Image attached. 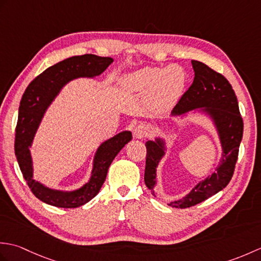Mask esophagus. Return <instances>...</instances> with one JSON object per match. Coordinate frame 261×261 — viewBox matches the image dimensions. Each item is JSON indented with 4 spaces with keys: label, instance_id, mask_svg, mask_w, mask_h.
<instances>
[{
    "label": "esophagus",
    "instance_id": "34e87169",
    "mask_svg": "<svg viewBox=\"0 0 261 261\" xmlns=\"http://www.w3.org/2000/svg\"><path fill=\"white\" fill-rule=\"evenodd\" d=\"M151 130L150 126H148L146 124H138L135 130H134V136L137 139H143V138H147L148 136H150Z\"/></svg>",
    "mask_w": 261,
    "mask_h": 261
}]
</instances>
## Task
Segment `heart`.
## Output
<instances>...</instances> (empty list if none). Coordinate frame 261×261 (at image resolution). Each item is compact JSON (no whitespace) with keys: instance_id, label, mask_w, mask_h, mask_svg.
I'll return each mask as SVG.
<instances>
[{"instance_id":"heart-1","label":"heart","mask_w":261,"mask_h":261,"mask_svg":"<svg viewBox=\"0 0 261 261\" xmlns=\"http://www.w3.org/2000/svg\"><path fill=\"white\" fill-rule=\"evenodd\" d=\"M121 84L132 93L148 90L149 101L160 110H167L179 98L185 85V76L175 65L167 66L163 70L147 67L124 76Z\"/></svg>"}]
</instances>
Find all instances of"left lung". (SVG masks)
<instances>
[{
	"label": "left lung",
	"mask_w": 261,
	"mask_h": 261,
	"mask_svg": "<svg viewBox=\"0 0 261 261\" xmlns=\"http://www.w3.org/2000/svg\"><path fill=\"white\" fill-rule=\"evenodd\" d=\"M192 66L195 73L193 84L176 104L171 115H181L196 109L207 113L219 134L222 157L216 173L199 181L186 196L168 204L176 208L194 206L222 191L229 184L233 176L243 134V121L239 104L229 81L197 60H192ZM146 148L145 182L152 195L156 196V173L159 162L165 156V141L156 138L154 141H147Z\"/></svg>",
	"instance_id": "1"
}]
</instances>
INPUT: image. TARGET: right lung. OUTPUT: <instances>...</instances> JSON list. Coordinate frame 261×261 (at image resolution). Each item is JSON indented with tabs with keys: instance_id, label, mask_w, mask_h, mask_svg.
<instances>
[{
	"instance_id": "right-lung-1",
	"label": "right lung",
	"mask_w": 261,
	"mask_h": 261,
	"mask_svg": "<svg viewBox=\"0 0 261 261\" xmlns=\"http://www.w3.org/2000/svg\"><path fill=\"white\" fill-rule=\"evenodd\" d=\"M112 63L111 57H99L92 54L67 58L37 76L22 96L15 129L14 152L28 186L33 195L43 203L57 207L74 208L90 202L101 190L111 163L132 139L130 131H122L101 143L94 157L91 178L79 190L71 192L51 190L33 179L30 147L49 105L68 82L80 77L93 79L101 75Z\"/></svg>"
}]
</instances>
